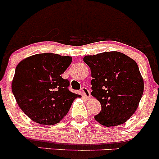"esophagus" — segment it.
Instances as JSON below:
<instances>
[{"mask_svg":"<svg viewBox=\"0 0 159 159\" xmlns=\"http://www.w3.org/2000/svg\"><path fill=\"white\" fill-rule=\"evenodd\" d=\"M81 91H82L83 95H84V96L86 97L87 99L90 98V95H91V93H90V91H89V90H88V88H86V87H83V88H81Z\"/></svg>","mask_w":159,"mask_h":159,"instance_id":"obj_1","label":"esophagus"}]
</instances>
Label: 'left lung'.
Listing matches in <instances>:
<instances>
[{"label": "left lung", "mask_w": 159, "mask_h": 159, "mask_svg": "<svg viewBox=\"0 0 159 159\" xmlns=\"http://www.w3.org/2000/svg\"><path fill=\"white\" fill-rule=\"evenodd\" d=\"M92 71V95L101 104L96 121L105 127L123 124L137 109L144 84L138 64L119 52L84 57Z\"/></svg>", "instance_id": "1"}]
</instances>
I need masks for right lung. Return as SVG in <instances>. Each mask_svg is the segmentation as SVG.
Here are the masks:
<instances>
[{"instance_id": "add662e5", "label": "right lung", "mask_w": 159, "mask_h": 159, "mask_svg": "<svg viewBox=\"0 0 159 159\" xmlns=\"http://www.w3.org/2000/svg\"><path fill=\"white\" fill-rule=\"evenodd\" d=\"M71 57L41 53L25 59L16 67L12 91L18 106L32 121L55 125L80 97L70 92V83L61 75L71 63Z\"/></svg>"}]
</instances>
